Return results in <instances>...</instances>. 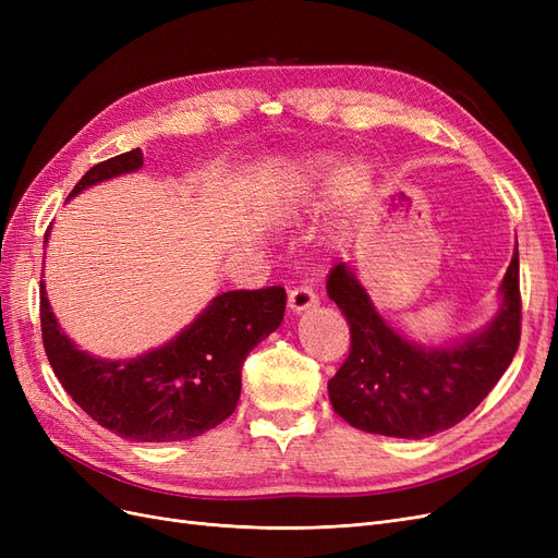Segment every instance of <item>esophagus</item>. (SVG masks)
I'll use <instances>...</instances> for the list:
<instances>
[{
	"instance_id": "34e87169",
	"label": "esophagus",
	"mask_w": 558,
	"mask_h": 558,
	"mask_svg": "<svg viewBox=\"0 0 558 558\" xmlns=\"http://www.w3.org/2000/svg\"><path fill=\"white\" fill-rule=\"evenodd\" d=\"M316 305H318V295L310 283H300L289 293V307L293 312H305V310L316 307Z\"/></svg>"
}]
</instances>
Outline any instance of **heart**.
<instances>
[{"label": "heart", "instance_id": "1", "mask_svg": "<svg viewBox=\"0 0 558 558\" xmlns=\"http://www.w3.org/2000/svg\"><path fill=\"white\" fill-rule=\"evenodd\" d=\"M367 185H369V177H367L365 165L351 162V165L342 167L340 174H337L335 193L340 199L349 202V205H356V202H361L365 197Z\"/></svg>", "mask_w": 558, "mask_h": 558}]
</instances>
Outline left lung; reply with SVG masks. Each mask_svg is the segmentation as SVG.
<instances>
[{
  "instance_id": "1",
  "label": "left lung",
  "mask_w": 558,
  "mask_h": 558,
  "mask_svg": "<svg viewBox=\"0 0 558 558\" xmlns=\"http://www.w3.org/2000/svg\"><path fill=\"white\" fill-rule=\"evenodd\" d=\"M326 289L351 332L349 356L328 381V396L332 410L365 433L421 440L461 424L492 393L519 349V248L505 272L494 324L449 349L428 351L402 340L344 263L330 269Z\"/></svg>"
}]
</instances>
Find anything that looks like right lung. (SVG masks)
<instances>
[{"instance_id": "add662e5", "label": "right lung", "mask_w": 558, "mask_h": 558, "mask_svg": "<svg viewBox=\"0 0 558 558\" xmlns=\"http://www.w3.org/2000/svg\"><path fill=\"white\" fill-rule=\"evenodd\" d=\"M142 148L81 177L70 197L105 179L140 170ZM48 238V230H46ZM286 310L281 286L228 291L211 300L177 340L130 361H105L76 349L48 307L41 283V340L50 367L78 408L132 442L191 440L228 418L242 393L248 351L277 330Z\"/></svg>"}]
</instances>
